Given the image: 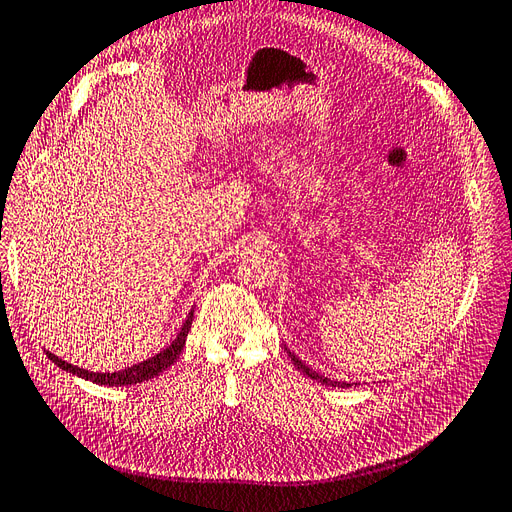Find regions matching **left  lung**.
Here are the masks:
<instances>
[{"label": "left lung", "instance_id": "obj_1", "mask_svg": "<svg viewBox=\"0 0 512 512\" xmlns=\"http://www.w3.org/2000/svg\"><path fill=\"white\" fill-rule=\"evenodd\" d=\"M286 352H288V356H290V361L297 365V369H301L303 374L307 376V378H312V380H316V382H322V384H327V386H337V389H348V386H352L350 382H337V380H331V378H324V376H320V374H316V371H312L309 369L301 359H297V356H294L288 348H286Z\"/></svg>", "mask_w": 512, "mask_h": 512}]
</instances>
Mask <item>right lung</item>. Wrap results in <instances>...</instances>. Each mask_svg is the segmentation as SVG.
I'll list each match as a JSON object with an SVG mask.
<instances>
[{
    "label": "right lung",
    "instance_id": "1",
    "mask_svg": "<svg viewBox=\"0 0 512 512\" xmlns=\"http://www.w3.org/2000/svg\"><path fill=\"white\" fill-rule=\"evenodd\" d=\"M192 318H194V309L190 312V316L185 318L179 335L164 350H160L156 356H151V359H147L143 363H136V365H132L128 369L113 371V374H108V371H104V374H102V371H89V369H83V367H76V365H72V363H68L64 359H59L57 354H53L49 350H46V356H49V359L59 369L70 371V374L79 376V378H85L89 382L104 384V386H130V384H138V382H145V380L156 378L158 374H162L166 367H170L179 359V354H181V350L185 346V337H188L190 327H192Z\"/></svg>",
    "mask_w": 512,
    "mask_h": 512
}]
</instances>
